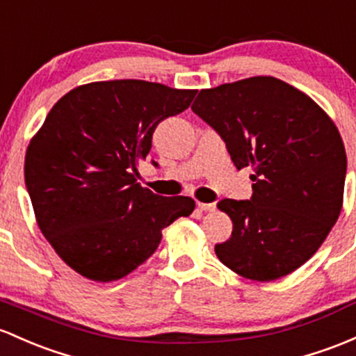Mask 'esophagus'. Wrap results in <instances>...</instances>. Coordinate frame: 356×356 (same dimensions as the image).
Masks as SVG:
<instances>
[{
    "mask_svg": "<svg viewBox=\"0 0 356 356\" xmlns=\"http://www.w3.org/2000/svg\"><path fill=\"white\" fill-rule=\"evenodd\" d=\"M197 207L200 210H204V212H213V210L217 209L216 204H204V202H198Z\"/></svg>",
    "mask_w": 356,
    "mask_h": 356,
    "instance_id": "34e87169",
    "label": "esophagus"
}]
</instances>
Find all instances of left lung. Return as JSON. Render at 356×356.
I'll use <instances>...</instances> for the list:
<instances>
[{
  "label": "left lung",
  "mask_w": 356,
  "mask_h": 356,
  "mask_svg": "<svg viewBox=\"0 0 356 356\" xmlns=\"http://www.w3.org/2000/svg\"><path fill=\"white\" fill-rule=\"evenodd\" d=\"M192 110L219 132L238 170H253L251 200L217 204L232 220L217 258L256 282L296 271L343 207L346 152L334 122L311 97L271 76L202 90Z\"/></svg>",
  "instance_id": "1"
}]
</instances>
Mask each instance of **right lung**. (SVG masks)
<instances>
[{
  "label": "right lung",
  "mask_w": 356,
  "mask_h": 356,
  "mask_svg": "<svg viewBox=\"0 0 356 356\" xmlns=\"http://www.w3.org/2000/svg\"><path fill=\"white\" fill-rule=\"evenodd\" d=\"M195 95L143 79L88 83L30 139L25 183L37 225L76 273L120 280L154 253L164 227L195 210L193 198L161 197L136 179L154 129Z\"/></svg>",
  "instance_id": "obj_1"
}]
</instances>
